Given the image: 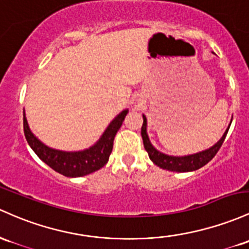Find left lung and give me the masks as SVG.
<instances>
[{"label": "left lung", "mask_w": 249, "mask_h": 249, "mask_svg": "<svg viewBox=\"0 0 249 249\" xmlns=\"http://www.w3.org/2000/svg\"><path fill=\"white\" fill-rule=\"evenodd\" d=\"M229 126H231V125H229ZM229 126L228 129L226 130V132L223 133V136L221 137L220 141H218L215 145L209 147V149L204 150V151L197 152V154L182 156V157L162 154V152H160L158 150L155 149L154 145L150 143L149 136H147L146 133V117L145 116H143V125H142L141 133H142V138H143L144 147H145L147 154H149L150 160H151L156 165L169 171L187 173V171L197 170V169H200L203 165H206L207 163L210 162V160L214 158V156L217 154V151L220 150L221 145H222L223 142H225V138L227 136V132H228L229 130Z\"/></svg>", "instance_id": "1"}]
</instances>
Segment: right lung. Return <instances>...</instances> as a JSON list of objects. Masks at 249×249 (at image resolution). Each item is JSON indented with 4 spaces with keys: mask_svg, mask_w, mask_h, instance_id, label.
I'll return each mask as SVG.
<instances>
[{
    "mask_svg": "<svg viewBox=\"0 0 249 249\" xmlns=\"http://www.w3.org/2000/svg\"><path fill=\"white\" fill-rule=\"evenodd\" d=\"M127 112L129 110H124L122 113H119L116 118L112 120L111 124L108 125L99 141L93 146L84 150V151H60V150L51 149V147L41 143L29 129L23 111L24 136H26L27 142H28L33 151L37 155V157L42 162L51 166L53 170L66 177H81L99 170L107 163L108 157L112 152V147H113L116 133L122 126Z\"/></svg>",
    "mask_w": 249,
    "mask_h": 249,
    "instance_id": "1",
    "label": "right lung"
}]
</instances>
